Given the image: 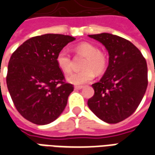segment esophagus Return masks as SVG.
Returning a JSON list of instances; mask_svg holds the SVG:
<instances>
[{"mask_svg":"<svg viewBox=\"0 0 155 155\" xmlns=\"http://www.w3.org/2000/svg\"><path fill=\"white\" fill-rule=\"evenodd\" d=\"M83 86H81V85H75L74 86V90H81V89H83Z\"/></svg>","mask_w":155,"mask_h":155,"instance_id":"obj_1","label":"esophagus"}]
</instances>
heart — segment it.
<instances>
[{
  "mask_svg": "<svg viewBox=\"0 0 155 155\" xmlns=\"http://www.w3.org/2000/svg\"><path fill=\"white\" fill-rule=\"evenodd\" d=\"M74 51L77 54L84 56L85 60L82 64L83 71L72 72L67 75L68 82L71 84L81 85L89 83L94 78V71L97 74H101L107 67L106 55L99 51L94 45L89 42H82L75 46ZM55 61L59 69L64 73H69L71 71L72 61L66 49H62L58 52Z\"/></svg>",
  "mask_w": 155,
  "mask_h": 155,
  "instance_id": "b5f03b06",
  "label": "heart"
}]
</instances>
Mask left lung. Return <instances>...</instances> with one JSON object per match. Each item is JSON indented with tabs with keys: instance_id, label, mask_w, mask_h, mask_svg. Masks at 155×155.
Here are the masks:
<instances>
[{
	"instance_id": "left-lung-1",
	"label": "left lung",
	"mask_w": 155,
	"mask_h": 155,
	"mask_svg": "<svg viewBox=\"0 0 155 155\" xmlns=\"http://www.w3.org/2000/svg\"><path fill=\"white\" fill-rule=\"evenodd\" d=\"M104 45L109 65L97 83L88 106L101 120L119 123L130 116L140 104L148 85V68L140 51L130 41L109 33L89 35Z\"/></svg>"
}]
</instances>
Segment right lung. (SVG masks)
Returning a JSON list of instances; mask_svg holds the SVG:
<instances>
[{
	"mask_svg": "<svg viewBox=\"0 0 155 155\" xmlns=\"http://www.w3.org/2000/svg\"><path fill=\"white\" fill-rule=\"evenodd\" d=\"M74 40L60 34L38 35L25 41L12 54L7 88L16 110L31 123L47 124L64 111L74 87L64 82L55 58Z\"/></svg>",
	"mask_w": 155,
	"mask_h": 155,
	"instance_id": "obj_1",
	"label": "right lung"
}]
</instances>
